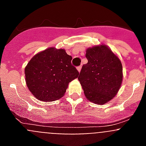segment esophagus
Here are the masks:
<instances>
[{
  "mask_svg": "<svg viewBox=\"0 0 146 146\" xmlns=\"http://www.w3.org/2000/svg\"><path fill=\"white\" fill-rule=\"evenodd\" d=\"M81 69H82V66H77V71H78V72H80Z\"/></svg>",
  "mask_w": 146,
  "mask_h": 146,
  "instance_id": "esophagus-1",
  "label": "esophagus"
}]
</instances>
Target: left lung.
Returning <instances> with one entry per match:
<instances>
[{"label": "left lung", "mask_w": 146, "mask_h": 146, "mask_svg": "<svg viewBox=\"0 0 146 146\" xmlns=\"http://www.w3.org/2000/svg\"><path fill=\"white\" fill-rule=\"evenodd\" d=\"M88 63L82 66L78 80L88 100L104 104L115 96L122 83L120 59L104 44L86 50Z\"/></svg>", "instance_id": "obj_1"}]
</instances>
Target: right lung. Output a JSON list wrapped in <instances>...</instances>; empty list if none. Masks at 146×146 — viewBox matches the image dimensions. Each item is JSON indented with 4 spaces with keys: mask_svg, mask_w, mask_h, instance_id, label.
I'll return each instance as SVG.
<instances>
[{
    "mask_svg": "<svg viewBox=\"0 0 146 146\" xmlns=\"http://www.w3.org/2000/svg\"><path fill=\"white\" fill-rule=\"evenodd\" d=\"M72 59L65 50L54 47L35 55L25 68L27 86L33 96L44 102L64 96L69 82L79 75Z\"/></svg>",
    "mask_w": 146,
    "mask_h": 146,
    "instance_id": "right-lung-1",
    "label": "right lung"
}]
</instances>
